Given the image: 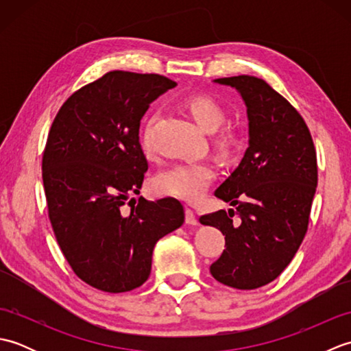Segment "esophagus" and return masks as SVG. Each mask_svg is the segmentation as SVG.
Returning <instances> with one entry per match:
<instances>
[{
	"mask_svg": "<svg viewBox=\"0 0 351 351\" xmlns=\"http://www.w3.org/2000/svg\"><path fill=\"white\" fill-rule=\"evenodd\" d=\"M185 223H187V225H191V226L197 225L196 214H195V211L191 210V208H185Z\"/></svg>",
	"mask_w": 351,
	"mask_h": 351,
	"instance_id": "34e87169",
	"label": "esophagus"
}]
</instances>
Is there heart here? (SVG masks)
<instances>
[{
  "instance_id": "heart-1",
  "label": "heart",
  "mask_w": 351,
  "mask_h": 351,
  "mask_svg": "<svg viewBox=\"0 0 351 351\" xmlns=\"http://www.w3.org/2000/svg\"><path fill=\"white\" fill-rule=\"evenodd\" d=\"M187 108L196 123L206 132H215L225 122V111L220 107V104L215 102L210 96H193L187 102ZM155 119L156 116L151 119L149 126L155 122ZM149 126L143 140H141V145H143L146 152L149 151ZM221 143L226 145L228 140L223 138ZM213 180L214 167L210 162L187 161L173 164L169 169H164L160 173H156L152 180V187L158 195L173 196L187 200V202H196L204 196V193L210 187Z\"/></svg>"
}]
</instances>
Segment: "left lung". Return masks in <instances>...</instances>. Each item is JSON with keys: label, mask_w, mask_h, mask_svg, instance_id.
<instances>
[{"label": "left lung", "mask_w": 351, "mask_h": 351, "mask_svg": "<svg viewBox=\"0 0 351 351\" xmlns=\"http://www.w3.org/2000/svg\"><path fill=\"white\" fill-rule=\"evenodd\" d=\"M214 83L241 96L249 147L214 191L235 210L199 221L225 235L226 249L210 267L213 278L237 289H255L278 278L300 247L317 189V154L303 117L264 80L240 75ZM234 215L241 217L238 223Z\"/></svg>", "instance_id": "obj_1"}]
</instances>
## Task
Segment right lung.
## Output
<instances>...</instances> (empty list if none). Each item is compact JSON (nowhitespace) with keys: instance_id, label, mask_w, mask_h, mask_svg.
Wrapping results in <instances>:
<instances>
[{"instance_id":"right-lung-1","label":"right lung","mask_w":351,"mask_h":351,"mask_svg":"<svg viewBox=\"0 0 351 351\" xmlns=\"http://www.w3.org/2000/svg\"><path fill=\"white\" fill-rule=\"evenodd\" d=\"M175 86L155 73L108 72L63 104L48 134L42 176L57 243L78 278L106 293L143 285L156 241L184 223L176 199H129L147 170L141 119Z\"/></svg>"}]
</instances>
